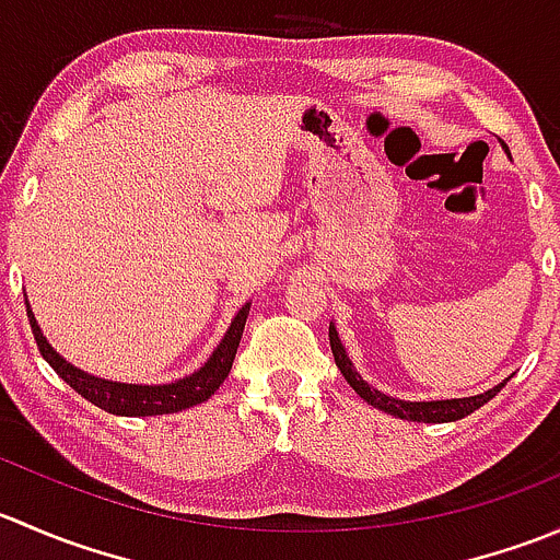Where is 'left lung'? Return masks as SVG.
I'll return each instance as SVG.
<instances>
[{"instance_id": "left-lung-1", "label": "left lung", "mask_w": 560, "mask_h": 560, "mask_svg": "<svg viewBox=\"0 0 560 560\" xmlns=\"http://www.w3.org/2000/svg\"><path fill=\"white\" fill-rule=\"evenodd\" d=\"M330 349H332V358H336L338 371H341L343 380L349 382V387H352L354 393H358L360 398L365 400V404H371L374 409H380V411H387V415H393V417H400V420H411V422H455V420H463V417H468L471 411H477L479 406L488 404V400L493 398V395H499L501 387L506 385V382H501V385L488 389V393L471 395V398L398 400V398H393V395H385V393H380L376 387H371L369 382H365L363 376L354 371L352 360H349L347 349H343L341 338H338L336 325H330Z\"/></svg>"}]
</instances>
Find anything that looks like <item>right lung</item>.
Segmentation results:
<instances>
[{
    "instance_id": "right-lung-1",
    "label": "right lung",
    "mask_w": 560,
    "mask_h": 560,
    "mask_svg": "<svg viewBox=\"0 0 560 560\" xmlns=\"http://www.w3.org/2000/svg\"><path fill=\"white\" fill-rule=\"evenodd\" d=\"M252 303H246L238 314H235L233 325L224 332L222 343L213 349V354L208 358V363L202 365L195 374L184 376V380L171 382V385H124V382H107L100 376L86 374V371L75 369L72 363H67L48 341H45L43 330H39L35 314H32L30 303H26V316H30L32 332H35V341L39 354L45 358V363L61 376L78 395H83L86 400H92L100 409L110 411L118 417H154V415H173V411L189 409V406L202 404V400L211 398L217 393L219 385L228 380L230 369H233L235 352H238L241 336H244L246 316Z\"/></svg>"
}]
</instances>
